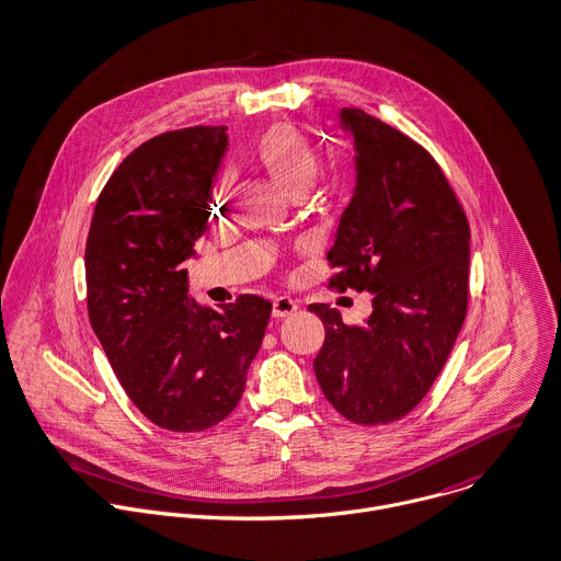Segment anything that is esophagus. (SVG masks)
<instances>
[{
	"mask_svg": "<svg viewBox=\"0 0 561 561\" xmlns=\"http://www.w3.org/2000/svg\"><path fill=\"white\" fill-rule=\"evenodd\" d=\"M296 309H298V302L291 300V298H287V296L274 298V302H272V316H274L276 320H283V318L296 313Z\"/></svg>",
	"mask_w": 561,
	"mask_h": 561,
	"instance_id": "obj_1",
	"label": "esophagus"
}]
</instances>
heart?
<instances>
[{"mask_svg": "<svg viewBox=\"0 0 561 561\" xmlns=\"http://www.w3.org/2000/svg\"><path fill=\"white\" fill-rule=\"evenodd\" d=\"M252 159L289 198L302 196L320 172V161L309 139L287 124L265 130L252 148Z\"/></svg>", "mask_w": 561, "mask_h": 561, "instance_id": "heart-1", "label": "heart"}]
</instances>
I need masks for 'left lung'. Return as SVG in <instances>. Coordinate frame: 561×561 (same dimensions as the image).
Wrapping results in <instances>:
<instances>
[{"instance_id": "8db88e82", "label": "left lung", "mask_w": 561, "mask_h": 561, "mask_svg": "<svg viewBox=\"0 0 561 561\" xmlns=\"http://www.w3.org/2000/svg\"><path fill=\"white\" fill-rule=\"evenodd\" d=\"M354 139L356 187L327 261L331 287L369 291L365 324L309 305L324 324L313 371L331 407L356 424L404 417L431 389L467 316L469 220L433 157L358 107H341Z\"/></svg>"}]
</instances>
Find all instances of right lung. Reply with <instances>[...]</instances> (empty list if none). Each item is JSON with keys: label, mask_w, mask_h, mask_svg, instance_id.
<instances>
[{"label": "right lung", "mask_w": 561, "mask_h": 561, "mask_svg": "<svg viewBox=\"0 0 561 561\" xmlns=\"http://www.w3.org/2000/svg\"><path fill=\"white\" fill-rule=\"evenodd\" d=\"M226 130H174L128 154L96 198L85 243L94 335L135 407L179 433L237 409L272 313L252 294L220 309L190 298L183 263L209 226Z\"/></svg>", "instance_id": "right-lung-1"}]
</instances>
